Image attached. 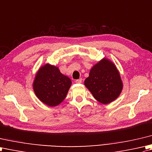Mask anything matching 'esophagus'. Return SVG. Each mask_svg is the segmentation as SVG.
Instances as JSON below:
<instances>
[{"mask_svg": "<svg viewBox=\"0 0 152 152\" xmlns=\"http://www.w3.org/2000/svg\"><path fill=\"white\" fill-rule=\"evenodd\" d=\"M75 83H82V79L80 78V79H79L76 80H75Z\"/></svg>", "mask_w": 152, "mask_h": 152, "instance_id": "esophagus-1", "label": "esophagus"}]
</instances>
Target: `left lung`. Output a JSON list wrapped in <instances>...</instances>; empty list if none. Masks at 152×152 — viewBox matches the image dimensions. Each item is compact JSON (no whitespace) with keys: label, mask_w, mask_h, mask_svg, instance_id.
Here are the masks:
<instances>
[{"label":"left lung","mask_w":152,"mask_h":152,"mask_svg":"<svg viewBox=\"0 0 152 152\" xmlns=\"http://www.w3.org/2000/svg\"><path fill=\"white\" fill-rule=\"evenodd\" d=\"M85 85L100 103L108 104L119 96L123 88L119 70L112 61L104 57L90 70Z\"/></svg>","instance_id":"obj_1"}]
</instances>
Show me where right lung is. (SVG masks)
Here are the masks:
<instances>
[{"label": "right lung", "mask_w": 152, "mask_h": 152, "mask_svg": "<svg viewBox=\"0 0 152 152\" xmlns=\"http://www.w3.org/2000/svg\"><path fill=\"white\" fill-rule=\"evenodd\" d=\"M72 80L60 72L58 67L50 64L40 67L33 82L36 96L50 107L60 104L72 86Z\"/></svg>", "instance_id": "1"}]
</instances>
